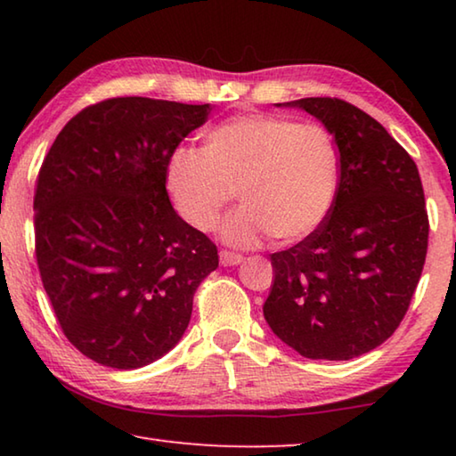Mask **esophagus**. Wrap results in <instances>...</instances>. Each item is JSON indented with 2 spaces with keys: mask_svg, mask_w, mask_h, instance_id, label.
I'll list each match as a JSON object with an SVG mask.
<instances>
[{
  "mask_svg": "<svg viewBox=\"0 0 456 456\" xmlns=\"http://www.w3.org/2000/svg\"><path fill=\"white\" fill-rule=\"evenodd\" d=\"M219 259H221V265L231 267V265H239L243 264V256H239V253H231V251H221L219 253Z\"/></svg>",
  "mask_w": 456,
  "mask_h": 456,
  "instance_id": "34e87169",
  "label": "esophagus"
}]
</instances>
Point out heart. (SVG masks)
<instances>
[{"instance_id": "1", "label": "heart", "mask_w": 456, "mask_h": 456, "mask_svg": "<svg viewBox=\"0 0 456 456\" xmlns=\"http://www.w3.org/2000/svg\"><path fill=\"white\" fill-rule=\"evenodd\" d=\"M165 183L176 213L211 231L233 191L241 207L219 235L233 247L310 237L331 211L339 184V152L328 128L273 114H235L209 128L203 151L176 146Z\"/></svg>"}]
</instances>
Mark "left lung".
<instances>
[{"mask_svg": "<svg viewBox=\"0 0 456 456\" xmlns=\"http://www.w3.org/2000/svg\"><path fill=\"white\" fill-rule=\"evenodd\" d=\"M275 106L299 108L330 130L339 184L326 221L272 256L265 322L304 358H358L395 334L420 280L428 217L419 168L380 122L344 100Z\"/></svg>", "mask_w": 456, "mask_h": 456, "instance_id": "obj_1", "label": "left lung"}]
</instances>
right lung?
<instances>
[{
  "label": "right lung",
  "instance_id": "right-lung-1",
  "mask_svg": "<svg viewBox=\"0 0 456 456\" xmlns=\"http://www.w3.org/2000/svg\"><path fill=\"white\" fill-rule=\"evenodd\" d=\"M211 104L141 96L84 108L37 175L36 257L53 314L84 356L134 370L173 350L217 247L168 200L167 159Z\"/></svg>",
  "mask_w": 456,
  "mask_h": 456
}]
</instances>
